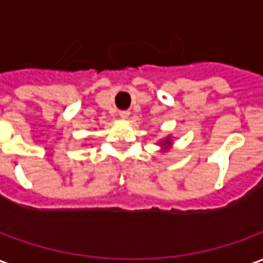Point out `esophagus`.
Returning a JSON list of instances; mask_svg holds the SVG:
<instances>
[{
  "label": "esophagus",
  "mask_w": 263,
  "mask_h": 263,
  "mask_svg": "<svg viewBox=\"0 0 263 263\" xmlns=\"http://www.w3.org/2000/svg\"><path fill=\"white\" fill-rule=\"evenodd\" d=\"M129 114H131V112H129L128 109H122V111H120L121 118H128V117H129Z\"/></svg>",
  "instance_id": "obj_1"
}]
</instances>
